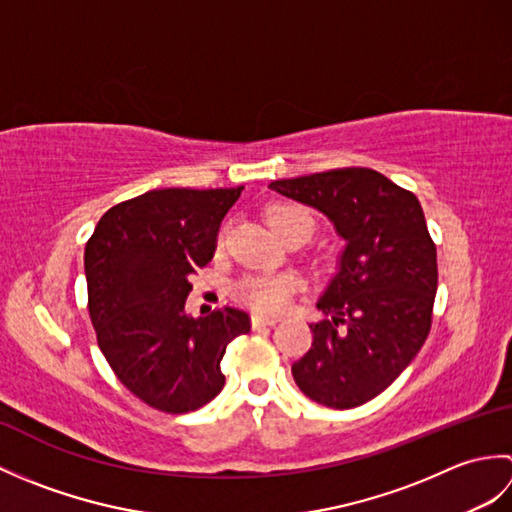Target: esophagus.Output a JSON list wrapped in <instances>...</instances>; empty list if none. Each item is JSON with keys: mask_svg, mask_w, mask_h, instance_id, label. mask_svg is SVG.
Returning a JSON list of instances; mask_svg holds the SVG:
<instances>
[{"mask_svg": "<svg viewBox=\"0 0 512 512\" xmlns=\"http://www.w3.org/2000/svg\"><path fill=\"white\" fill-rule=\"evenodd\" d=\"M250 323H253V328H266V325L273 328V325L279 323V319L277 317H264V314H253V317H250Z\"/></svg>", "mask_w": 512, "mask_h": 512, "instance_id": "obj_1", "label": "esophagus"}]
</instances>
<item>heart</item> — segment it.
<instances>
[{
  "label": "heart",
  "mask_w": 512,
  "mask_h": 512,
  "mask_svg": "<svg viewBox=\"0 0 512 512\" xmlns=\"http://www.w3.org/2000/svg\"><path fill=\"white\" fill-rule=\"evenodd\" d=\"M297 222H310L312 226L310 215L303 209H299V206L277 204L268 211V224L279 237ZM297 288H299V279L295 275L253 273V275H244L237 281L235 297L255 310L277 312L286 306L290 295Z\"/></svg>",
  "instance_id": "heart-1"
}]
</instances>
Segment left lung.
I'll return each mask as SVG.
<instances>
[{"mask_svg":"<svg viewBox=\"0 0 512 512\" xmlns=\"http://www.w3.org/2000/svg\"><path fill=\"white\" fill-rule=\"evenodd\" d=\"M270 189L312 206L343 239L336 273L312 323V347L292 365L310 400L352 409L405 372L427 341L438 290L436 244L411 191L363 167L275 180Z\"/></svg>","mask_w":512,"mask_h":512,"instance_id":"1","label":"left lung"}]
</instances>
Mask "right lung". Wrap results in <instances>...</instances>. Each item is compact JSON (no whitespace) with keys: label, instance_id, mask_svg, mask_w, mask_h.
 I'll list each match as a JSON object with an SVG mask.
<instances>
[{"label":"right lung","instance_id":"right-lung-1","mask_svg":"<svg viewBox=\"0 0 512 512\" xmlns=\"http://www.w3.org/2000/svg\"><path fill=\"white\" fill-rule=\"evenodd\" d=\"M244 187L154 189L107 211L85 244L88 310L118 380L149 407L187 413L224 387L226 347L250 330L244 310L191 317L189 277Z\"/></svg>","mask_w":512,"mask_h":512}]
</instances>
